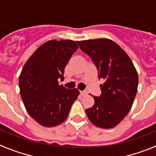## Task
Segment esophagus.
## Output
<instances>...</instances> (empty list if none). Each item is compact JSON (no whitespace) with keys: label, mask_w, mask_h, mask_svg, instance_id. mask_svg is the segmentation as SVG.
Instances as JSON below:
<instances>
[{"label":"esophagus","mask_w":156,"mask_h":156,"mask_svg":"<svg viewBox=\"0 0 156 156\" xmlns=\"http://www.w3.org/2000/svg\"><path fill=\"white\" fill-rule=\"evenodd\" d=\"M80 94H81V95H86L87 92H85V91H80Z\"/></svg>","instance_id":"1"}]
</instances>
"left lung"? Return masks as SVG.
<instances>
[{
	"instance_id": "8db88e82",
	"label": "left lung",
	"mask_w": 156,
	"mask_h": 156,
	"mask_svg": "<svg viewBox=\"0 0 156 156\" xmlns=\"http://www.w3.org/2000/svg\"><path fill=\"white\" fill-rule=\"evenodd\" d=\"M77 43L93 61L99 79L104 81L99 85L100 96H92L95 103L85 113L96 127H114L131 109L138 85L137 71L126 52L113 40L96 39Z\"/></svg>"
}]
</instances>
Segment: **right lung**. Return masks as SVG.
Here are the masks:
<instances>
[{"label": "right lung", "instance_id": "right-lung-1", "mask_svg": "<svg viewBox=\"0 0 156 156\" xmlns=\"http://www.w3.org/2000/svg\"><path fill=\"white\" fill-rule=\"evenodd\" d=\"M78 49L73 40H50L33 53L22 68L19 81L22 101L29 114L42 126L63 123L79 95L77 88L68 89L58 84Z\"/></svg>", "mask_w": 156, "mask_h": 156}]
</instances>
